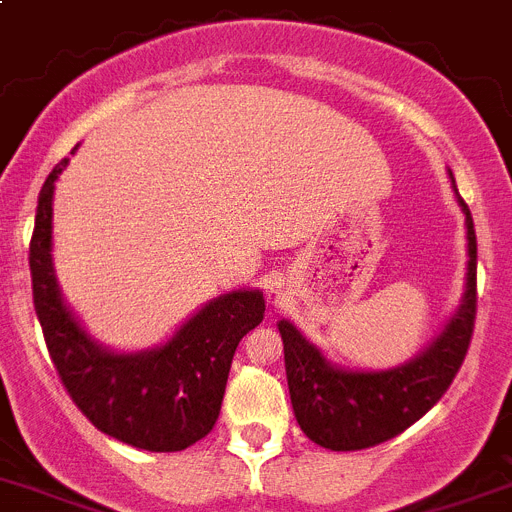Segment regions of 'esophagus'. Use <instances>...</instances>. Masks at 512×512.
Segmentation results:
<instances>
[{
  "label": "esophagus",
  "instance_id": "1",
  "mask_svg": "<svg viewBox=\"0 0 512 512\" xmlns=\"http://www.w3.org/2000/svg\"><path fill=\"white\" fill-rule=\"evenodd\" d=\"M271 299H276V297H271Z\"/></svg>",
  "mask_w": 512,
  "mask_h": 512
}]
</instances>
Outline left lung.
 I'll use <instances>...</instances> for the list:
<instances>
[{
  "label": "left lung",
  "mask_w": 512,
  "mask_h": 512,
  "mask_svg": "<svg viewBox=\"0 0 512 512\" xmlns=\"http://www.w3.org/2000/svg\"><path fill=\"white\" fill-rule=\"evenodd\" d=\"M452 187L467 225V287L457 314L424 353L391 370H342L327 363L292 322H279L294 416L314 444L355 452L398 437L447 393L462 368L477 314V238L454 177Z\"/></svg>",
  "instance_id": "obj_1"
}]
</instances>
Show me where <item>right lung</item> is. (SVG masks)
I'll return each mask as SVG.
<instances>
[{
	"instance_id": "1",
	"label": "right lung",
	"mask_w": 512,
	"mask_h": 512,
	"mask_svg": "<svg viewBox=\"0 0 512 512\" xmlns=\"http://www.w3.org/2000/svg\"><path fill=\"white\" fill-rule=\"evenodd\" d=\"M65 162L42 185L30 241L32 302L50 360L75 406L103 434L147 452H180L218 421L233 353L264 320V294L238 289L213 299L154 350L101 348L65 307L50 256L53 192Z\"/></svg>"
}]
</instances>
